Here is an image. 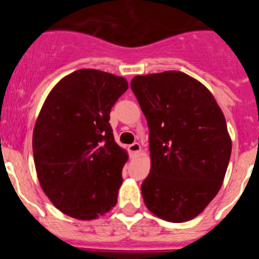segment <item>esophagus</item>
I'll return each mask as SVG.
<instances>
[{
	"label": "esophagus",
	"instance_id": "1",
	"mask_svg": "<svg viewBox=\"0 0 259 259\" xmlns=\"http://www.w3.org/2000/svg\"><path fill=\"white\" fill-rule=\"evenodd\" d=\"M127 150H129L130 155L137 156L138 154L140 153V150H142V148H140L139 143H134V144H130L129 146H127Z\"/></svg>",
	"mask_w": 259,
	"mask_h": 259
}]
</instances>
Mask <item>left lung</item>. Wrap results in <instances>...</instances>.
Here are the masks:
<instances>
[{
    "instance_id": "1",
    "label": "left lung",
    "mask_w": 259,
    "mask_h": 259,
    "mask_svg": "<svg viewBox=\"0 0 259 259\" xmlns=\"http://www.w3.org/2000/svg\"><path fill=\"white\" fill-rule=\"evenodd\" d=\"M149 126L150 173L142 184L154 215L183 223L199 215L223 184L232 153L226 117L211 93L182 71L137 75Z\"/></svg>"
}]
</instances>
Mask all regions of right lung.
I'll use <instances>...</instances> for the list:
<instances>
[{
	"instance_id": "obj_1",
	"label": "right lung",
	"mask_w": 259,
	"mask_h": 259,
	"mask_svg": "<svg viewBox=\"0 0 259 259\" xmlns=\"http://www.w3.org/2000/svg\"><path fill=\"white\" fill-rule=\"evenodd\" d=\"M125 77L81 69L50 91L32 134L33 161L44 193L66 215L93 221L115 207L127 151L109 120L127 90Z\"/></svg>"
}]
</instances>
